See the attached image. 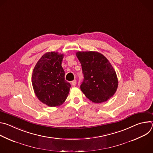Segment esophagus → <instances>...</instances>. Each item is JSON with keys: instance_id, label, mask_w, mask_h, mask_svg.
<instances>
[{"instance_id": "obj_1", "label": "esophagus", "mask_w": 153, "mask_h": 153, "mask_svg": "<svg viewBox=\"0 0 153 153\" xmlns=\"http://www.w3.org/2000/svg\"><path fill=\"white\" fill-rule=\"evenodd\" d=\"M71 85L73 86H75L76 85V80H74L73 81L71 82Z\"/></svg>"}]
</instances>
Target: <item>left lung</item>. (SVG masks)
<instances>
[{
    "mask_svg": "<svg viewBox=\"0 0 153 153\" xmlns=\"http://www.w3.org/2000/svg\"><path fill=\"white\" fill-rule=\"evenodd\" d=\"M76 56L82 65L83 80L80 89L94 103L107 101L115 94L118 79L108 60L96 51H78Z\"/></svg>",
    "mask_w": 153,
    "mask_h": 153,
    "instance_id": "obj_1",
    "label": "left lung"
}]
</instances>
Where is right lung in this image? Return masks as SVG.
<instances>
[{
    "mask_svg": "<svg viewBox=\"0 0 153 153\" xmlns=\"http://www.w3.org/2000/svg\"><path fill=\"white\" fill-rule=\"evenodd\" d=\"M63 54L48 52L37 62L33 71L32 85L36 96L50 107L62 105L67 99L71 85L65 79L62 67Z\"/></svg>",
    "mask_w": 153,
    "mask_h": 153,
    "instance_id": "1",
    "label": "right lung"
}]
</instances>
